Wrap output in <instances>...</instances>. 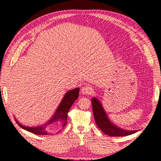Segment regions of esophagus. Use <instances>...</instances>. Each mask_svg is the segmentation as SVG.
Returning <instances> with one entry per match:
<instances>
[{"instance_id": "obj_1", "label": "esophagus", "mask_w": 161, "mask_h": 161, "mask_svg": "<svg viewBox=\"0 0 161 161\" xmlns=\"http://www.w3.org/2000/svg\"><path fill=\"white\" fill-rule=\"evenodd\" d=\"M81 93L83 94H91L93 92V89L92 87L89 85H84L81 88Z\"/></svg>"}]
</instances>
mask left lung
<instances>
[{
  "label": "left lung",
  "instance_id": "1",
  "mask_svg": "<svg viewBox=\"0 0 161 161\" xmlns=\"http://www.w3.org/2000/svg\"><path fill=\"white\" fill-rule=\"evenodd\" d=\"M92 104L95 122L100 130L107 135L114 136V137H119V136H129L137 132V130H127L122 129L114 125L108 118L102 103L96 97L92 98Z\"/></svg>",
  "mask_w": 161,
  "mask_h": 161
}]
</instances>
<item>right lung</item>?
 Segmentation results:
<instances>
[{"label":"right lung","instance_id":"1","mask_svg":"<svg viewBox=\"0 0 161 161\" xmlns=\"http://www.w3.org/2000/svg\"><path fill=\"white\" fill-rule=\"evenodd\" d=\"M79 93H80V88H76L67 92L64 96L62 102L59 104L54 115L52 116V118L49 120L47 123L41 125V126L29 127L22 125L20 123H19L17 120H15V121L17 122V124L22 129L37 135L44 136L49 134L50 133L47 130V127L50 125H53L54 130L61 129L62 127H64L67 124L68 111H69V108L74 102L77 99Z\"/></svg>","mask_w":161,"mask_h":161}]
</instances>
